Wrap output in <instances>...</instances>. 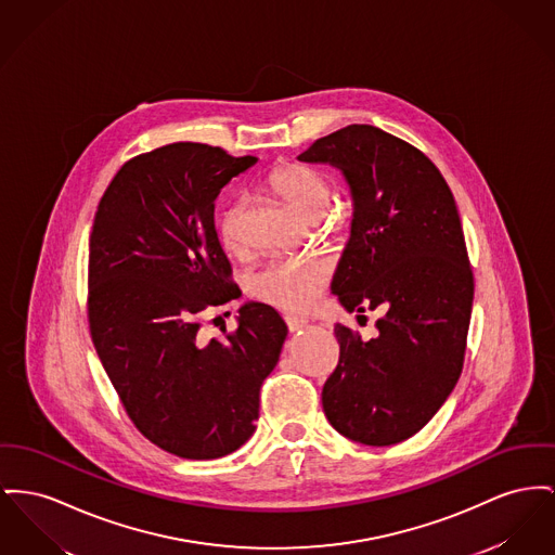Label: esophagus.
I'll use <instances>...</instances> for the list:
<instances>
[{"mask_svg": "<svg viewBox=\"0 0 555 555\" xmlns=\"http://www.w3.org/2000/svg\"><path fill=\"white\" fill-rule=\"evenodd\" d=\"M285 323H287V328L295 333V331H299V328H304V326H308V321L306 319H297V317H285Z\"/></svg>", "mask_w": 555, "mask_h": 555, "instance_id": "esophagus-1", "label": "esophagus"}]
</instances>
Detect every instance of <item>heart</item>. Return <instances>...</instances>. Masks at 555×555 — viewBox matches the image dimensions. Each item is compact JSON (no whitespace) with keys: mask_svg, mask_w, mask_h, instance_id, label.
I'll return each instance as SVG.
<instances>
[{"mask_svg":"<svg viewBox=\"0 0 555 555\" xmlns=\"http://www.w3.org/2000/svg\"><path fill=\"white\" fill-rule=\"evenodd\" d=\"M270 184L299 216L310 222L325 214L331 201V184L325 173L312 165H285L272 173ZM218 236L224 249L232 254H238L247 247L243 201H230L220 211ZM326 279V263L319 258L276 256L263 261L251 274V289L270 306H276L285 312H304L319 301Z\"/></svg>","mask_w":555,"mask_h":555,"instance_id":"obj_1","label":"heart"}]
</instances>
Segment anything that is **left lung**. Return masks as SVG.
<instances>
[{
  "mask_svg": "<svg viewBox=\"0 0 555 555\" xmlns=\"http://www.w3.org/2000/svg\"><path fill=\"white\" fill-rule=\"evenodd\" d=\"M297 159L341 169L354 201L331 292L348 312H382L369 341L335 325L326 420L354 442L390 447L438 413L463 369L474 274L455 198L420 149L373 126L333 131Z\"/></svg>",
  "mask_w": 555,
  "mask_h": 555,
  "instance_id": "1",
  "label": "left lung"
}]
</instances>
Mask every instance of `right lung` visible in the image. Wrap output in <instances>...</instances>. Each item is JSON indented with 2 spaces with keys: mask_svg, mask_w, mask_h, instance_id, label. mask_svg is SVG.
Wrapping results in <instances>:
<instances>
[{
  "mask_svg": "<svg viewBox=\"0 0 555 555\" xmlns=\"http://www.w3.org/2000/svg\"><path fill=\"white\" fill-rule=\"evenodd\" d=\"M256 164L220 146L167 144L124 165L94 216V348L133 425L182 459H220L251 438L261 384L287 337L279 312L260 301L241 306L224 337L198 335L203 312L236 297L216 198Z\"/></svg>",
  "mask_w": 555,
  "mask_h": 555,
  "instance_id": "right-lung-1",
  "label": "right lung"
}]
</instances>
